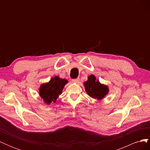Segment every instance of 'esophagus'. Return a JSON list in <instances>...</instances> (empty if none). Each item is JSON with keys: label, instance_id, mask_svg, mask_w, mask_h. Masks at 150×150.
Listing matches in <instances>:
<instances>
[{"label": "esophagus", "instance_id": "esophagus-1", "mask_svg": "<svg viewBox=\"0 0 150 150\" xmlns=\"http://www.w3.org/2000/svg\"><path fill=\"white\" fill-rule=\"evenodd\" d=\"M79 79H72V82L73 83H79Z\"/></svg>", "mask_w": 150, "mask_h": 150}]
</instances>
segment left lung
<instances>
[{"instance_id":"1","label":"left lung","mask_w":150,"mask_h":150,"mask_svg":"<svg viewBox=\"0 0 150 150\" xmlns=\"http://www.w3.org/2000/svg\"><path fill=\"white\" fill-rule=\"evenodd\" d=\"M84 86L89 96L98 101L102 100L109 93L108 86L101 84L93 74L88 77V80L84 82Z\"/></svg>"}]
</instances>
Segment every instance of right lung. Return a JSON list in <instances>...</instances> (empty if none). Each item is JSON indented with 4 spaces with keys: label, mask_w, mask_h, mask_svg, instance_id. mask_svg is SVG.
Instances as JSON below:
<instances>
[{
    "label": "right lung",
    "mask_w": 150,
    "mask_h": 150,
    "mask_svg": "<svg viewBox=\"0 0 150 150\" xmlns=\"http://www.w3.org/2000/svg\"><path fill=\"white\" fill-rule=\"evenodd\" d=\"M67 83L68 81L65 79L60 78L57 76H54L49 82L40 86L39 88V96L44 103L48 105L52 103H56Z\"/></svg>",
    "instance_id": "1"
}]
</instances>
